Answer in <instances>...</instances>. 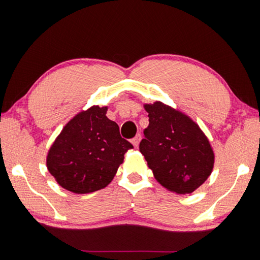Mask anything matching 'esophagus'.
Masks as SVG:
<instances>
[{
  "label": "esophagus",
  "mask_w": 260,
  "mask_h": 260,
  "mask_svg": "<svg viewBox=\"0 0 260 260\" xmlns=\"http://www.w3.org/2000/svg\"><path fill=\"white\" fill-rule=\"evenodd\" d=\"M141 140H142V135L141 134H139V135H136L133 140H132V143H133V145H134V147H139V145H140V142H141Z\"/></svg>",
  "instance_id": "34e87169"
}]
</instances>
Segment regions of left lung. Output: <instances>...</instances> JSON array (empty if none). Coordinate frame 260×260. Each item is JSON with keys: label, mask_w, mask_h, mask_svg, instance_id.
Here are the masks:
<instances>
[{"label": "left lung", "mask_w": 260, "mask_h": 260, "mask_svg": "<svg viewBox=\"0 0 260 260\" xmlns=\"http://www.w3.org/2000/svg\"><path fill=\"white\" fill-rule=\"evenodd\" d=\"M147 128L140 143L154 178L165 189L187 194L211 174L214 153L208 137L189 116L161 102L145 104Z\"/></svg>", "instance_id": "obj_1"}]
</instances>
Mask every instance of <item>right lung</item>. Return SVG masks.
<instances>
[{
	"instance_id": "obj_1",
	"label": "right lung",
	"mask_w": 260,
	"mask_h": 260,
	"mask_svg": "<svg viewBox=\"0 0 260 260\" xmlns=\"http://www.w3.org/2000/svg\"><path fill=\"white\" fill-rule=\"evenodd\" d=\"M107 107L92 106L63 127L47 156V168L59 185L78 194L106 187L133 148L119 127L106 116Z\"/></svg>"
}]
</instances>
